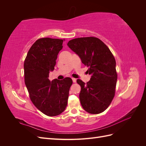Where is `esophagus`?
I'll return each mask as SVG.
<instances>
[{"label": "esophagus", "instance_id": "1", "mask_svg": "<svg viewBox=\"0 0 146 146\" xmlns=\"http://www.w3.org/2000/svg\"><path fill=\"white\" fill-rule=\"evenodd\" d=\"M72 82H74V83H76V79L75 78H72Z\"/></svg>", "mask_w": 146, "mask_h": 146}]
</instances>
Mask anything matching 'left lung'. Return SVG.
Segmentation results:
<instances>
[{
    "label": "left lung",
    "instance_id": "1",
    "mask_svg": "<svg viewBox=\"0 0 146 146\" xmlns=\"http://www.w3.org/2000/svg\"><path fill=\"white\" fill-rule=\"evenodd\" d=\"M68 46L80 57L91 75L86 84L80 79L79 98L83 108L91 114L102 113L111 104L115 94L117 75L116 60L109 48L100 39L84 37L70 40Z\"/></svg>",
    "mask_w": 146,
    "mask_h": 146
}]
</instances>
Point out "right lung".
<instances>
[{
    "label": "right lung",
    "instance_id": "right-lung-1",
    "mask_svg": "<svg viewBox=\"0 0 146 146\" xmlns=\"http://www.w3.org/2000/svg\"><path fill=\"white\" fill-rule=\"evenodd\" d=\"M63 41L50 38L38 39L30 47L24 61L25 84L30 98L39 111L48 116H58L64 111L72 84L70 77L48 80Z\"/></svg>",
    "mask_w": 146,
    "mask_h": 146
}]
</instances>
